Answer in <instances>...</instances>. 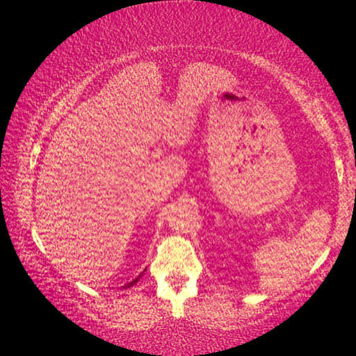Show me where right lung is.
Masks as SVG:
<instances>
[{"label": "right lung", "instance_id": "add662e5", "mask_svg": "<svg viewBox=\"0 0 356 356\" xmlns=\"http://www.w3.org/2000/svg\"><path fill=\"white\" fill-rule=\"evenodd\" d=\"M140 275H143V274H140ZM140 275H139V277H138V279H134V280H133V282H129V284H128V285H124V286H123V289H129V286H133V285H134V284H136V282H138V280H139V279H140Z\"/></svg>", "mask_w": 356, "mask_h": 356}]
</instances>
